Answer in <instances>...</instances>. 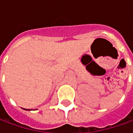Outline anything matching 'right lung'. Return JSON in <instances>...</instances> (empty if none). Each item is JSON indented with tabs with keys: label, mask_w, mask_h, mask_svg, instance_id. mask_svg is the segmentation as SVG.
<instances>
[{
	"label": "right lung",
	"mask_w": 133,
	"mask_h": 133,
	"mask_svg": "<svg viewBox=\"0 0 133 133\" xmlns=\"http://www.w3.org/2000/svg\"><path fill=\"white\" fill-rule=\"evenodd\" d=\"M24 110H26V111H30V109H24Z\"/></svg>",
	"instance_id": "right-lung-1"
}]
</instances>
